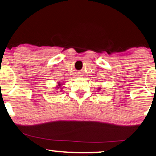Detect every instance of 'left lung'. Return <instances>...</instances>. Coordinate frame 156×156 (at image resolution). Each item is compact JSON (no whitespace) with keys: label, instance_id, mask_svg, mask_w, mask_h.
Returning a JSON list of instances; mask_svg holds the SVG:
<instances>
[{"label":"left lung","instance_id":"left-lung-1","mask_svg":"<svg viewBox=\"0 0 156 156\" xmlns=\"http://www.w3.org/2000/svg\"><path fill=\"white\" fill-rule=\"evenodd\" d=\"M101 87H99V88H98V90H101Z\"/></svg>","mask_w":156,"mask_h":156}]
</instances>
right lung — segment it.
Segmentation results:
<instances>
[{
    "instance_id": "add662e5",
    "label": "right lung",
    "mask_w": 156,
    "mask_h": 156,
    "mask_svg": "<svg viewBox=\"0 0 156 156\" xmlns=\"http://www.w3.org/2000/svg\"><path fill=\"white\" fill-rule=\"evenodd\" d=\"M63 85H64V83H62L61 82H58V83H57L56 86H55V87L57 93H58V92H62V91H63Z\"/></svg>"
}]
</instances>
